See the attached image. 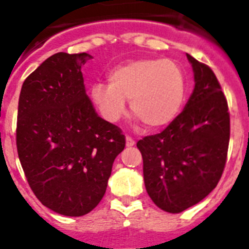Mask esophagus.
Here are the masks:
<instances>
[{
  "instance_id": "34e87169",
  "label": "esophagus",
  "mask_w": 249,
  "mask_h": 249,
  "mask_svg": "<svg viewBox=\"0 0 249 249\" xmlns=\"http://www.w3.org/2000/svg\"><path fill=\"white\" fill-rule=\"evenodd\" d=\"M135 143H136L135 141L132 140L131 137H128V136H127V137H126V146L127 147H132V146H135Z\"/></svg>"
}]
</instances>
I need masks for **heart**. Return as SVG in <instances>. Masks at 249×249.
Returning a JSON list of instances; mask_svg holds the SVG:
<instances>
[{
    "label": "heart",
    "mask_w": 249,
    "mask_h": 249,
    "mask_svg": "<svg viewBox=\"0 0 249 249\" xmlns=\"http://www.w3.org/2000/svg\"><path fill=\"white\" fill-rule=\"evenodd\" d=\"M108 83H92L89 97L105 121L117 123L131 111L149 128L168 126L186 100V77L171 59L140 58L117 65L108 72Z\"/></svg>",
    "instance_id": "1"
}]
</instances>
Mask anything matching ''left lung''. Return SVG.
<instances>
[{
    "instance_id": "left-lung-1",
    "label": "left lung",
    "mask_w": 249,
    "mask_h": 249,
    "mask_svg": "<svg viewBox=\"0 0 249 249\" xmlns=\"http://www.w3.org/2000/svg\"><path fill=\"white\" fill-rule=\"evenodd\" d=\"M195 89L183 111L163 131L137 142L144 186L160 210L181 213L215 188L230 143V113L217 77L187 53Z\"/></svg>"
}]
</instances>
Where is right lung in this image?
Here are the masks:
<instances>
[{
    "label": "right lung",
    "instance_id": "add662e5",
    "mask_svg": "<svg viewBox=\"0 0 249 249\" xmlns=\"http://www.w3.org/2000/svg\"><path fill=\"white\" fill-rule=\"evenodd\" d=\"M89 57L52 54L26 78L18 100L17 151L28 184L43 206L68 217L100 203L126 144L87 97L81 68Z\"/></svg>",
    "mask_w": 249,
    "mask_h": 249
}]
</instances>
